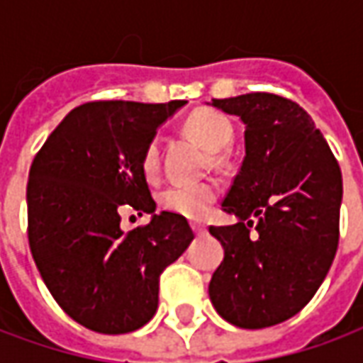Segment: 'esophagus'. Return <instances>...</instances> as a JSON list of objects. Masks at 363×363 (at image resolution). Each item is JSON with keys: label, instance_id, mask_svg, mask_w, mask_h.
<instances>
[{"label": "esophagus", "instance_id": "obj_1", "mask_svg": "<svg viewBox=\"0 0 363 363\" xmlns=\"http://www.w3.org/2000/svg\"><path fill=\"white\" fill-rule=\"evenodd\" d=\"M190 228H192V231L196 233V235H204L206 233V228L202 225V223H198V221H194V223H190Z\"/></svg>", "mask_w": 363, "mask_h": 363}]
</instances>
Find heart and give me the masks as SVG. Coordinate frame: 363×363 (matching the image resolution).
<instances>
[{
  "label": "heart",
  "instance_id": "heart-1",
  "mask_svg": "<svg viewBox=\"0 0 363 363\" xmlns=\"http://www.w3.org/2000/svg\"><path fill=\"white\" fill-rule=\"evenodd\" d=\"M186 134L210 153H221L228 150L233 140V124L228 116L212 108H196L190 112L184 122ZM142 171L147 179H155L159 173V142L153 140L145 147L142 157ZM218 196V190L210 182L198 184H173L161 192V206L167 212H173L189 220H200L210 212V206Z\"/></svg>",
  "mask_w": 363,
  "mask_h": 363
}]
</instances>
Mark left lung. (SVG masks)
Segmentation results:
<instances>
[{"label":"left lung","mask_w":363,"mask_h":363,"mask_svg":"<svg viewBox=\"0 0 363 363\" xmlns=\"http://www.w3.org/2000/svg\"><path fill=\"white\" fill-rule=\"evenodd\" d=\"M210 104L245 124L243 165L221 204L237 223L210 228L223 247L210 299L235 327H272L311 301L335 260L342 173L294 101L249 93Z\"/></svg>","instance_id":"left-lung-1"}]
</instances>
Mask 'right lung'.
I'll return each mask as SVG.
<instances>
[{"mask_svg": "<svg viewBox=\"0 0 363 363\" xmlns=\"http://www.w3.org/2000/svg\"><path fill=\"white\" fill-rule=\"evenodd\" d=\"M186 101H99L77 106L48 135L27 184L28 245L46 288L85 328L124 335L157 311L159 276L189 249V221L155 213L142 171L157 128ZM124 209L150 223L124 234Z\"/></svg>", "mask_w": 363, "mask_h": 363, "instance_id": "right-lung-1", "label": "right lung"}]
</instances>
